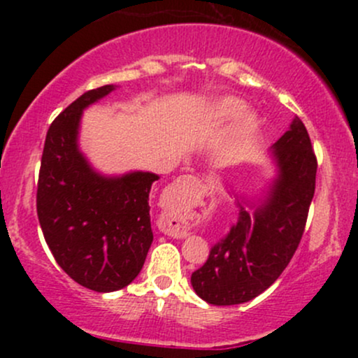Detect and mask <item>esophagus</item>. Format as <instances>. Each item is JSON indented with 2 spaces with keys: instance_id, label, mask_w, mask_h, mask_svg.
I'll return each mask as SVG.
<instances>
[{
  "instance_id": "obj_1",
  "label": "esophagus",
  "mask_w": 358,
  "mask_h": 358,
  "mask_svg": "<svg viewBox=\"0 0 358 358\" xmlns=\"http://www.w3.org/2000/svg\"><path fill=\"white\" fill-rule=\"evenodd\" d=\"M202 188V182H200L196 176L193 175H185L180 176L178 180L171 187V193H180L182 190H192L196 193ZM159 229L166 234V236L175 237V239H182V237L187 236V227H185L182 217L175 215V213H165L159 220Z\"/></svg>"
}]
</instances>
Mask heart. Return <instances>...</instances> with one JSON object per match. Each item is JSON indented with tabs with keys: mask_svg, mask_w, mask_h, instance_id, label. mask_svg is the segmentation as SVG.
Returning a JSON list of instances; mask_svg holds the SVG:
<instances>
[{
	"mask_svg": "<svg viewBox=\"0 0 358 358\" xmlns=\"http://www.w3.org/2000/svg\"><path fill=\"white\" fill-rule=\"evenodd\" d=\"M242 101L236 99V97H224V99L217 101L215 104L210 108V117L215 121H225V119H231L236 114L241 113L242 109ZM257 127V117L252 113H244L239 116V131L244 134L252 133Z\"/></svg>",
	"mask_w": 358,
	"mask_h": 358,
	"instance_id": "heart-1",
	"label": "heart"
}]
</instances>
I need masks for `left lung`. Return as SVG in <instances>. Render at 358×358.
Returning a JSON list of instances; mask_svg holds the SVG:
<instances>
[{"mask_svg":"<svg viewBox=\"0 0 358 358\" xmlns=\"http://www.w3.org/2000/svg\"><path fill=\"white\" fill-rule=\"evenodd\" d=\"M279 176L254 217L239 208L237 222L212 245L207 262L192 274V286L210 305L250 301L266 291L296 252L315 195L318 162L301 119L274 145Z\"/></svg>","mask_w":358,"mask_h":358,"instance_id":"8db88e82","label":"left lung"}]
</instances>
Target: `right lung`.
<instances>
[{"label": "right lung", "mask_w": 358, "mask_h": 358, "mask_svg": "<svg viewBox=\"0 0 358 358\" xmlns=\"http://www.w3.org/2000/svg\"><path fill=\"white\" fill-rule=\"evenodd\" d=\"M114 85L87 90L53 119L45 138L36 215L57 264L97 293L124 287L141 271L153 242L150 192L158 175L104 178L77 150L82 110Z\"/></svg>", "instance_id": "obj_1"}]
</instances>
